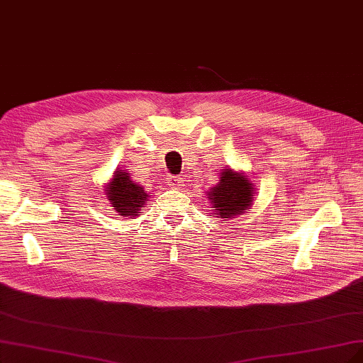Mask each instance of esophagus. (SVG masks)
Wrapping results in <instances>:
<instances>
[{"label":"esophagus","instance_id":"obj_1","mask_svg":"<svg viewBox=\"0 0 363 363\" xmlns=\"http://www.w3.org/2000/svg\"><path fill=\"white\" fill-rule=\"evenodd\" d=\"M167 185L170 186V189H181V186L184 185V179L182 178H178V177H170L167 179Z\"/></svg>","mask_w":363,"mask_h":363}]
</instances>
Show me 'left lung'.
I'll return each instance as SVG.
<instances>
[{
    "label": "left lung",
    "instance_id": "8db88e82",
    "mask_svg": "<svg viewBox=\"0 0 363 363\" xmlns=\"http://www.w3.org/2000/svg\"><path fill=\"white\" fill-rule=\"evenodd\" d=\"M254 194H256V189L242 170L236 172L230 167L223 169L220 182L208 191L212 211L211 217H218L224 221L242 216L247 209H251Z\"/></svg>",
    "mask_w": 363,
    "mask_h": 363
}]
</instances>
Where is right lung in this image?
<instances>
[{"mask_svg":"<svg viewBox=\"0 0 363 363\" xmlns=\"http://www.w3.org/2000/svg\"><path fill=\"white\" fill-rule=\"evenodd\" d=\"M112 179L106 184V199L121 217H139L142 208L150 200V194L142 185L134 182L127 170H115Z\"/></svg>","mask_w":363,"mask_h":363,"instance_id":"1","label":"right lung"}]
</instances>
